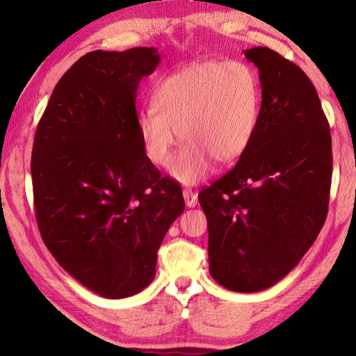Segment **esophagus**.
<instances>
[{
	"label": "esophagus",
	"instance_id": "obj_1",
	"mask_svg": "<svg viewBox=\"0 0 356 356\" xmlns=\"http://www.w3.org/2000/svg\"><path fill=\"white\" fill-rule=\"evenodd\" d=\"M184 199H185V203L188 208H194L195 205H197V194H195L193 190H188V188H185Z\"/></svg>",
	"mask_w": 356,
	"mask_h": 356
}]
</instances>
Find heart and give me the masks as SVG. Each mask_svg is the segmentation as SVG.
Here are the masks:
<instances>
[{
  "mask_svg": "<svg viewBox=\"0 0 356 356\" xmlns=\"http://www.w3.org/2000/svg\"><path fill=\"white\" fill-rule=\"evenodd\" d=\"M260 108V82L248 64L203 61L184 67L159 82L151 95L153 111L138 119L143 154L165 166L180 136L185 145L170 172L180 182L195 184L207 176L211 161L229 165L246 153Z\"/></svg>",
  "mask_w": 356,
  "mask_h": 356,
  "instance_id": "b5f03b06",
  "label": "heart"
}]
</instances>
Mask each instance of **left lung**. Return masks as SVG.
<instances>
[{
    "instance_id": "8db88e82",
    "label": "left lung",
    "mask_w": 356,
    "mask_h": 356,
    "mask_svg": "<svg viewBox=\"0 0 356 356\" xmlns=\"http://www.w3.org/2000/svg\"><path fill=\"white\" fill-rule=\"evenodd\" d=\"M260 74L261 108L236 166L199 193L209 272L236 292L278 283L314 245L327 217L330 128L298 65L268 47L245 50Z\"/></svg>"
}]
</instances>
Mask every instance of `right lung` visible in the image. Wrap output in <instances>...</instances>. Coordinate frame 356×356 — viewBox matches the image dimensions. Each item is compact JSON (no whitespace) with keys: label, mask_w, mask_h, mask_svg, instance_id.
<instances>
[{"label":"right lung","mask_w":356,"mask_h":356,"mask_svg":"<svg viewBox=\"0 0 356 356\" xmlns=\"http://www.w3.org/2000/svg\"><path fill=\"white\" fill-rule=\"evenodd\" d=\"M161 63L156 47L95 50L59 79L36 127V223L59 266L104 298L140 292L184 213L182 188L162 177L139 140L136 97Z\"/></svg>","instance_id":"right-lung-1"}]
</instances>
